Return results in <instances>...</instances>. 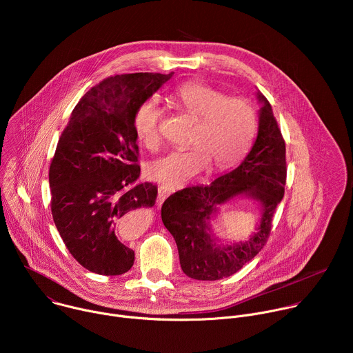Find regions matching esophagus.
Segmentation results:
<instances>
[{
  "label": "esophagus",
  "instance_id": "34e87169",
  "mask_svg": "<svg viewBox=\"0 0 353 353\" xmlns=\"http://www.w3.org/2000/svg\"><path fill=\"white\" fill-rule=\"evenodd\" d=\"M172 194V190L170 188H168V187H159L158 188V198H157V203H158V205H162L163 204V201L169 196Z\"/></svg>",
  "mask_w": 353,
  "mask_h": 353
}]
</instances>
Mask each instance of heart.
<instances>
[{"mask_svg": "<svg viewBox=\"0 0 353 353\" xmlns=\"http://www.w3.org/2000/svg\"><path fill=\"white\" fill-rule=\"evenodd\" d=\"M177 106L196 119L188 149L172 150L148 165L149 177L170 188L180 187L212 165L223 170L245 152L256 131V112L243 97H226L201 82H187L174 94ZM162 110L155 99L142 102L134 114V130L149 149L161 143Z\"/></svg>", "mask_w": 353, "mask_h": 353, "instance_id": "heart-1", "label": "heart"}]
</instances>
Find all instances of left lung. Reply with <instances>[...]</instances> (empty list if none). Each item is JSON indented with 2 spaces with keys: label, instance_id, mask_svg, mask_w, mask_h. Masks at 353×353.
I'll use <instances>...</instances> for the list:
<instances>
[{
  "label": "left lung",
  "instance_id": "8db88e82",
  "mask_svg": "<svg viewBox=\"0 0 353 353\" xmlns=\"http://www.w3.org/2000/svg\"><path fill=\"white\" fill-rule=\"evenodd\" d=\"M257 99L263 105L259 132L244 161L210 185L187 187L172 194L162 205V221L176 240L181 270L192 279L218 281L253 260L268 240L272 216L283 198L285 141L267 97L259 92ZM239 194L261 204L262 221L248 241L218 245L210 223L217 208Z\"/></svg>",
  "mask_w": 353,
  "mask_h": 353
}]
</instances>
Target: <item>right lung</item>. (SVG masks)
Wrapping results in <instances>:
<instances>
[{"instance_id": "1", "label": "right lung", "mask_w": 353, "mask_h": 353, "mask_svg": "<svg viewBox=\"0 0 353 353\" xmlns=\"http://www.w3.org/2000/svg\"><path fill=\"white\" fill-rule=\"evenodd\" d=\"M170 74L109 77L79 100L48 170L52 214L72 257L99 275L134 264L124 225L132 211L152 208L158 187L139 177L134 114Z\"/></svg>"}]
</instances>
